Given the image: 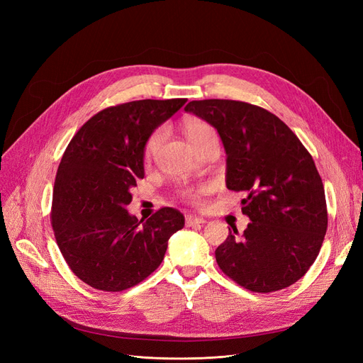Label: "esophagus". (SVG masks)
Returning <instances> with one entry per match:
<instances>
[{
  "label": "esophagus",
  "instance_id": "esophagus-1",
  "mask_svg": "<svg viewBox=\"0 0 363 363\" xmlns=\"http://www.w3.org/2000/svg\"><path fill=\"white\" fill-rule=\"evenodd\" d=\"M184 223L188 227H194V225H201L206 223V219L200 218V216H195V215H186L184 216Z\"/></svg>",
  "mask_w": 363,
  "mask_h": 363
}]
</instances>
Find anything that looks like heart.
<instances>
[{
	"mask_svg": "<svg viewBox=\"0 0 363 363\" xmlns=\"http://www.w3.org/2000/svg\"><path fill=\"white\" fill-rule=\"evenodd\" d=\"M182 130L191 144H195L196 140L201 139L207 133H212V128L208 127L206 123H203V121H200V119H194V118H186L182 123ZM162 140H163V130L156 128L148 136V139L145 142L144 151H145L147 157H151L152 155H155L157 148L160 147ZM201 191H203L201 188H184L180 191V196L184 201H188L191 204H199Z\"/></svg>",
	"mask_w": 363,
	"mask_h": 363,
	"instance_id": "b5f03b06",
	"label": "heart"
}]
</instances>
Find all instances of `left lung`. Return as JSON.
Listing matches in <instances>:
<instances>
[{"label":"left lung","mask_w":363,"mask_h":363,"mask_svg":"<svg viewBox=\"0 0 363 363\" xmlns=\"http://www.w3.org/2000/svg\"><path fill=\"white\" fill-rule=\"evenodd\" d=\"M213 125L227 152V188L245 192L236 227L215 251L218 267L239 286L268 294L309 271L327 232L321 175L311 152L280 118L235 100L191 101L184 107Z\"/></svg>","instance_id":"1"}]
</instances>
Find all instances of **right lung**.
Masks as SVG:
<instances>
[{"mask_svg": "<svg viewBox=\"0 0 363 363\" xmlns=\"http://www.w3.org/2000/svg\"><path fill=\"white\" fill-rule=\"evenodd\" d=\"M188 101L139 100L111 106L77 131L60 160L51 225L71 271L94 289L121 292L155 272L184 216L162 207L147 221L125 206L144 179L148 136Z\"/></svg>", "mask_w": 363, "mask_h": 363, "instance_id": "obj_1", "label": "right lung"}]
</instances>
